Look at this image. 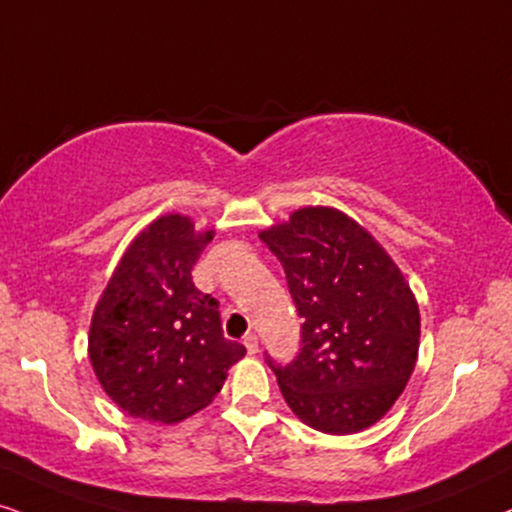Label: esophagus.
Here are the masks:
<instances>
[{
    "mask_svg": "<svg viewBox=\"0 0 512 512\" xmlns=\"http://www.w3.org/2000/svg\"><path fill=\"white\" fill-rule=\"evenodd\" d=\"M243 345L248 349V354H257V349H260V338H257L255 333H248L243 338Z\"/></svg>",
    "mask_w": 512,
    "mask_h": 512,
    "instance_id": "obj_1",
    "label": "esophagus"
}]
</instances>
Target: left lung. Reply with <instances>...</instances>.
<instances>
[{
    "instance_id": "8db88e82",
    "label": "left lung",
    "mask_w": 512,
    "mask_h": 512,
    "mask_svg": "<svg viewBox=\"0 0 512 512\" xmlns=\"http://www.w3.org/2000/svg\"><path fill=\"white\" fill-rule=\"evenodd\" d=\"M283 264L300 326V352L278 364L283 399L302 423L352 435L390 411L418 357L420 314L387 252L331 208H302L262 231Z\"/></svg>"
}]
</instances>
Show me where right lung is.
I'll list each match as a JSON object with an SVG mask.
<instances>
[{"label": "right lung", "instance_id": "obj_1", "mask_svg": "<svg viewBox=\"0 0 512 512\" xmlns=\"http://www.w3.org/2000/svg\"><path fill=\"white\" fill-rule=\"evenodd\" d=\"M212 231L189 217L155 219L129 245L89 331V359L108 397L129 416L179 423L210 404L226 371L245 357L226 340L219 302L191 271Z\"/></svg>", "mask_w": 512, "mask_h": 512}]
</instances>
